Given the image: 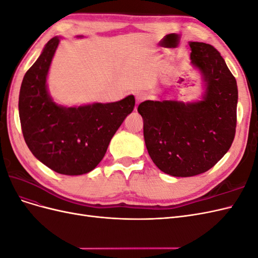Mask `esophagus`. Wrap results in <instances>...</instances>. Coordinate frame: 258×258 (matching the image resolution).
Masks as SVG:
<instances>
[{
	"mask_svg": "<svg viewBox=\"0 0 258 258\" xmlns=\"http://www.w3.org/2000/svg\"><path fill=\"white\" fill-rule=\"evenodd\" d=\"M147 98V95L146 93H142V92H140V93H137L136 95V101H137V104H139L140 102H142L143 100H145Z\"/></svg>",
	"mask_w": 258,
	"mask_h": 258,
	"instance_id": "esophagus-1",
	"label": "esophagus"
}]
</instances>
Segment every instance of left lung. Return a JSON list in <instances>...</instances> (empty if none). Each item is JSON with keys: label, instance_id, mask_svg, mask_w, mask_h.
Instances as JSON below:
<instances>
[{"label": "left lung", "instance_id": "8db88e82", "mask_svg": "<svg viewBox=\"0 0 258 258\" xmlns=\"http://www.w3.org/2000/svg\"><path fill=\"white\" fill-rule=\"evenodd\" d=\"M190 63L201 74L200 100H146L139 105L153 162L169 175L206 172L228 152L236 134L238 87L213 46L189 42Z\"/></svg>", "mask_w": 258, "mask_h": 258}]
</instances>
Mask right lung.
Returning a JSON list of instances; mask_svg holds the SVG:
<instances>
[{
	"instance_id": "obj_1",
	"label": "right lung",
	"mask_w": 258,
	"mask_h": 258,
	"mask_svg": "<svg viewBox=\"0 0 258 258\" xmlns=\"http://www.w3.org/2000/svg\"><path fill=\"white\" fill-rule=\"evenodd\" d=\"M60 38L48 41L23 77L19 117L23 138L35 158L57 173L81 175L103 159L115 132L134 111L136 100L130 95L117 102L70 107L54 102L47 76Z\"/></svg>"
}]
</instances>
